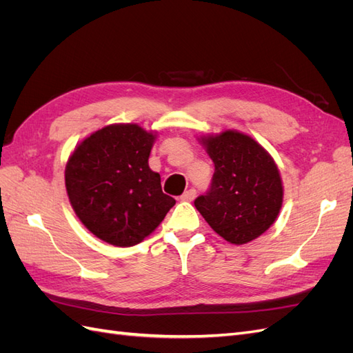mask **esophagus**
<instances>
[{
    "label": "esophagus",
    "instance_id": "obj_1",
    "mask_svg": "<svg viewBox=\"0 0 353 353\" xmlns=\"http://www.w3.org/2000/svg\"><path fill=\"white\" fill-rule=\"evenodd\" d=\"M196 194H197L196 190L194 188H190V190L185 191L183 196H181V200H183V201H191V200L196 197Z\"/></svg>",
    "mask_w": 353,
    "mask_h": 353
}]
</instances>
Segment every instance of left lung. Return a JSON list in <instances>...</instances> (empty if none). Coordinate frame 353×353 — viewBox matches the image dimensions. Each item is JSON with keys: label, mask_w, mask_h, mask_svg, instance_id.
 Segmentation results:
<instances>
[{"label": "left lung", "mask_w": 353, "mask_h": 353, "mask_svg": "<svg viewBox=\"0 0 353 353\" xmlns=\"http://www.w3.org/2000/svg\"><path fill=\"white\" fill-rule=\"evenodd\" d=\"M215 165L205 196L196 209L216 234L232 244H245L268 230L283 205V183L274 159L252 137L223 131L201 138Z\"/></svg>", "instance_id": "8db88e82"}]
</instances>
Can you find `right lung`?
<instances>
[{
	"instance_id": "right-lung-1",
	"label": "right lung",
	"mask_w": 353,
	"mask_h": 353,
	"mask_svg": "<svg viewBox=\"0 0 353 353\" xmlns=\"http://www.w3.org/2000/svg\"><path fill=\"white\" fill-rule=\"evenodd\" d=\"M156 134L135 123L95 131L70 154L65 181L70 205L100 240L130 248L159 227L175 199L148 166Z\"/></svg>"
}]
</instances>
